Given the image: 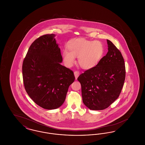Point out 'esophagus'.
Instances as JSON below:
<instances>
[{
  "label": "esophagus",
  "mask_w": 145,
  "mask_h": 145,
  "mask_svg": "<svg viewBox=\"0 0 145 145\" xmlns=\"http://www.w3.org/2000/svg\"><path fill=\"white\" fill-rule=\"evenodd\" d=\"M79 71H74V76H75V78H76V79H77V78L78 77V76H79Z\"/></svg>",
  "instance_id": "esophagus-1"
}]
</instances>
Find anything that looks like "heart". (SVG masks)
I'll return each instance as SVG.
<instances>
[{"instance_id": "1", "label": "heart", "mask_w": 145, "mask_h": 145, "mask_svg": "<svg viewBox=\"0 0 145 145\" xmlns=\"http://www.w3.org/2000/svg\"><path fill=\"white\" fill-rule=\"evenodd\" d=\"M69 51L62 52L63 60L66 66L71 67L76 62L78 57V63L83 69L93 68L101 61L104 52L103 44L99 41H90L79 38L69 42L67 45Z\"/></svg>"}]
</instances>
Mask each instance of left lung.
Returning <instances> with one entry per match:
<instances>
[{
  "label": "left lung",
  "instance_id": "1",
  "mask_svg": "<svg viewBox=\"0 0 145 145\" xmlns=\"http://www.w3.org/2000/svg\"><path fill=\"white\" fill-rule=\"evenodd\" d=\"M108 52L97 65L78 78L84 104L91 110H102L117 99L125 77L124 59L120 51L107 40Z\"/></svg>",
  "mask_w": 145,
  "mask_h": 145
}]
</instances>
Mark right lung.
<instances>
[{
	"mask_svg": "<svg viewBox=\"0 0 145 145\" xmlns=\"http://www.w3.org/2000/svg\"><path fill=\"white\" fill-rule=\"evenodd\" d=\"M54 34H46L31 44L22 65L25 89L35 103L43 109H55L65 102L75 77L61 65L60 49Z\"/></svg>",
	"mask_w": 145,
	"mask_h": 145,
	"instance_id": "1",
	"label": "right lung"
}]
</instances>
